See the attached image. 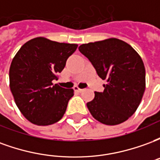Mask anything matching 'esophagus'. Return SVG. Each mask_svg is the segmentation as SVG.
<instances>
[{
    "mask_svg": "<svg viewBox=\"0 0 160 160\" xmlns=\"http://www.w3.org/2000/svg\"><path fill=\"white\" fill-rule=\"evenodd\" d=\"M74 91H75V92H83L84 89H81L80 87H74Z\"/></svg>",
    "mask_w": 160,
    "mask_h": 160,
    "instance_id": "esophagus-1",
    "label": "esophagus"
}]
</instances>
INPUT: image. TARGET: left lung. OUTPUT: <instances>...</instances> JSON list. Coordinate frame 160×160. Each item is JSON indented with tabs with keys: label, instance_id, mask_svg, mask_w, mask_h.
<instances>
[{
	"label": "left lung",
	"instance_id": "8db88e82",
	"mask_svg": "<svg viewBox=\"0 0 160 160\" xmlns=\"http://www.w3.org/2000/svg\"><path fill=\"white\" fill-rule=\"evenodd\" d=\"M79 50L107 82L104 91L95 92L93 99L87 104L92 116L106 125L127 121L141 104L146 88V71L140 55L115 38L83 43Z\"/></svg>",
	"mask_w": 160,
	"mask_h": 160
}]
</instances>
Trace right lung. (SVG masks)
Instances as JSON below:
<instances>
[{
    "label": "right lung",
    "mask_w": 160,
    "mask_h": 160,
    "mask_svg": "<svg viewBox=\"0 0 160 160\" xmlns=\"http://www.w3.org/2000/svg\"><path fill=\"white\" fill-rule=\"evenodd\" d=\"M78 44L38 37L16 53L9 69V86L17 107L27 120L47 126L62 119L73 89L53 85Z\"/></svg>",
    "instance_id": "obj_1"
}]
</instances>
